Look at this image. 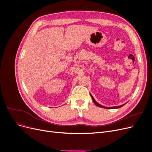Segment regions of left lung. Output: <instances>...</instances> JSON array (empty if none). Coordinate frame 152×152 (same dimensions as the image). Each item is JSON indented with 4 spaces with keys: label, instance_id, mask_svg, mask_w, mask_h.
<instances>
[{
    "label": "left lung",
    "instance_id": "obj_1",
    "mask_svg": "<svg viewBox=\"0 0 152 152\" xmlns=\"http://www.w3.org/2000/svg\"><path fill=\"white\" fill-rule=\"evenodd\" d=\"M91 96L92 99H93V102L94 103V104H95L96 106H98V107H101V108H121V107H122V106H124V104H122V105H121V106H117V107H104V106H102V105L99 104V103H98L97 102H96V101H95V99H94V98L93 97V96H92L91 94Z\"/></svg>",
    "mask_w": 152,
    "mask_h": 152
}]
</instances>
